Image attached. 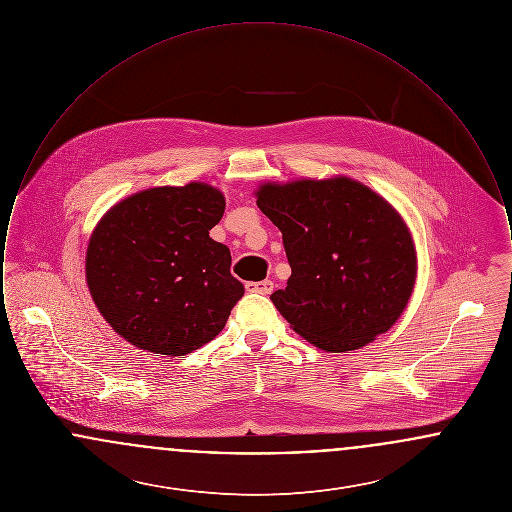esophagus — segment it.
Masks as SVG:
<instances>
[{
    "instance_id": "esophagus-1",
    "label": "esophagus",
    "mask_w": 512,
    "mask_h": 512,
    "mask_svg": "<svg viewBox=\"0 0 512 512\" xmlns=\"http://www.w3.org/2000/svg\"><path fill=\"white\" fill-rule=\"evenodd\" d=\"M245 290L247 292H255V293H268L274 290V284H272V280H261V282H249V284H245Z\"/></svg>"
}]
</instances>
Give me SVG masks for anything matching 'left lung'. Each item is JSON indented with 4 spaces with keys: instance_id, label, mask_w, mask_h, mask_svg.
I'll use <instances>...</instances> for the list:
<instances>
[{
    "instance_id": "8db88e82",
    "label": "left lung",
    "mask_w": 512,
    "mask_h": 512,
    "mask_svg": "<svg viewBox=\"0 0 512 512\" xmlns=\"http://www.w3.org/2000/svg\"><path fill=\"white\" fill-rule=\"evenodd\" d=\"M255 197L282 232L292 276L270 299L293 330L330 353L388 332L416 282L413 234L390 201L347 176L263 182Z\"/></svg>"
}]
</instances>
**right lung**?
<instances>
[{"instance_id": "1", "label": "right lung", "mask_w": 512, "mask_h": 512, "mask_svg": "<svg viewBox=\"0 0 512 512\" xmlns=\"http://www.w3.org/2000/svg\"><path fill=\"white\" fill-rule=\"evenodd\" d=\"M224 194L205 182L128 195L99 219L86 284L101 317L128 343L167 357L215 340L242 299L230 249L209 230Z\"/></svg>"}]
</instances>
